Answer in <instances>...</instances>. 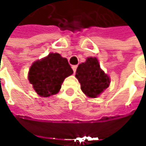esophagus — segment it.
Returning a JSON list of instances; mask_svg holds the SVG:
<instances>
[{
	"mask_svg": "<svg viewBox=\"0 0 146 146\" xmlns=\"http://www.w3.org/2000/svg\"><path fill=\"white\" fill-rule=\"evenodd\" d=\"M77 68H78V66H77V65H74V66H73V67H72V68H73V73H76Z\"/></svg>",
	"mask_w": 146,
	"mask_h": 146,
	"instance_id": "obj_1",
	"label": "esophagus"
}]
</instances>
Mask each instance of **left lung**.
Listing matches in <instances>:
<instances>
[{
	"label": "left lung",
	"instance_id": "8db88e82",
	"mask_svg": "<svg viewBox=\"0 0 146 146\" xmlns=\"http://www.w3.org/2000/svg\"><path fill=\"white\" fill-rule=\"evenodd\" d=\"M75 77L80 83L84 94L90 98H96L110 85V77L101 68L96 57H87L78 65Z\"/></svg>",
	"mask_w": 146,
	"mask_h": 146
}]
</instances>
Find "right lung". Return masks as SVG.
<instances>
[{
  "instance_id": "add662e5",
  "label": "right lung",
  "mask_w": 146,
  "mask_h": 146,
  "mask_svg": "<svg viewBox=\"0 0 146 146\" xmlns=\"http://www.w3.org/2000/svg\"><path fill=\"white\" fill-rule=\"evenodd\" d=\"M73 73L66 58L58 53H50L31 65L28 78L40 96L49 97L57 94L64 79Z\"/></svg>"
}]
</instances>
